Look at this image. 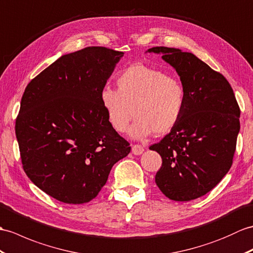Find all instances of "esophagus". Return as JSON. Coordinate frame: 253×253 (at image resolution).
I'll use <instances>...</instances> for the list:
<instances>
[{
  "label": "esophagus",
  "mask_w": 253,
  "mask_h": 253,
  "mask_svg": "<svg viewBox=\"0 0 253 253\" xmlns=\"http://www.w3.org/2000/svg\"><path fill=\"white\" fill-rule=\"evenodd\" d=\"M143 151H144V149H143L141 145H139V144H133V145L131 146V152H132V153H133L134 155L142 154Z\"/></svg>",
  "instance_id": "obj_1"
}]
</instances>
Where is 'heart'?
I'll use <instances>...</instances> for the list:
<instances>
[{
	"label": "heart",
	"instance_id": "b5f03b06",
	"mask_svg": "<svg viewBox=\"0 0 253 253\" xmlns=\"http://www.w3.org/2000/svg\"><path fill=\"white\" fill-rule=\"evenodd\" d=\"M117 88L104 87L100 101L110 125L125 132L133 107L136 121L130 136L144 139L151 133L163 136L177 126L185 105V88L181 82L163 70L136 63L117 76Z\"/></svg>",
	"mask_w": 253,
	"mask_h": 253
}]
</instances>
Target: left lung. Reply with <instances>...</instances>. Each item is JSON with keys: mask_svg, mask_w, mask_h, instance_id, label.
Returning a JSON list of instances; mask_svg holds the SVG:
<instances>
[{"mask_svg": "<svg viewBox=\"0 0 253 253\" xmlns=\"http://www.w3.org/2000/svg\"><path fill=\"white\" fill-rule=\"evenodd\" d=\"M180 76L185 105L179 123L161 142L150 146L162 156L155 175L164 195L189 202L210 192L228 172L240 129V110L221 73L178 48L153 47Z\"/></svg>", "mask_w": 253, "mask_h": 253, "instance_id": "left-lung-1", "label": "left lung"}]
</instances>
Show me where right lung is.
<instances>
[{
	"instance_id": "add662e5",
	"label": "right lung",
	"mask_w": 253,
	"mask_h": 253,
	"mask_svg": "<svg viewBox=\"0 0 253 253\" xmlns=\"http://www.w3.org/2000/svg\"><path fill=\"white\" fill-rule=\"evenodd\" d=\"M124 56L91 46L63 55L26 87L16 120L22 167L39 189L64 204H84L130 152L110 125L100 92Z\"/></svg>"
}]
</instances>
